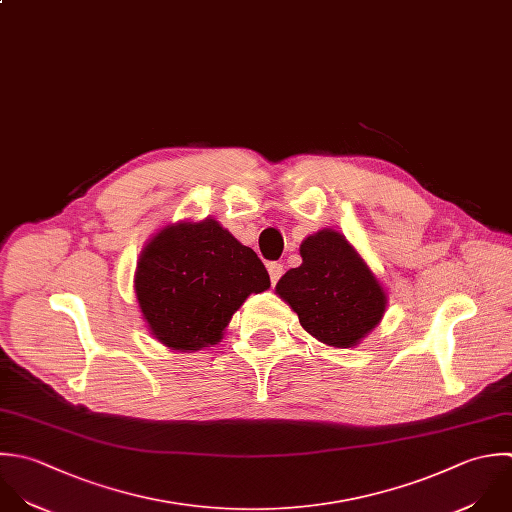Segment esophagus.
<instances>
[{
    "label": "esophagus",
    "mask_w": 512,
    "mask_h": 512,
    "mask_svg": "<svg viewBox=\"0 0 512 512\" xmlns=\"http://www.w3.org/2000/svg\"><path fill=\"white\" fill-rule=\"evenodd\" d=\"M267 271H269L271 283L275 285V283L281 279V275H283V265H281V263H269V265H267Z\"/></svg>",
    "instance_id": "1"
}]
</instances>
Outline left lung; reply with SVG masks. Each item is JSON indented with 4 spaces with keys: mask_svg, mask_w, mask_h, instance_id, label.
<instances>
[{
    "mask_svg": "<svg viewBox=\"0 0 512 512\" xmlns=\"http://www.w3.org/2000/svg\"><path fill=\"white\" fill-rule=\"evenodd\" d=\"M303 263L289 269L275 293L301 327L333 349L357 347L385 317L389 295L347 237L331 227L303 239Z\"/></svg>",
    "mask_w": 512,
    "mask_h": 512,
    "instance_id": "1",
    "label": "left lung"
}]
</instances>
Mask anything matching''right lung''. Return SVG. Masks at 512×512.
Returning <instances> with one entry per match:
<instances>
[{"instance_id":"1","label":"right lung","mask_w":512,"mask_h":512,"mask_svg":"<svg viewBox=\"0 0 512 512\" xmlns=\"http://www.w3.org/2000/svg\"><path fill=\"white\" fill-rule=\"evenodd\" d=\"M269 287V273L257 253L213 217L169 223L153 233L133 279L149 333L179 353L221 343L247 297Z\"/></svg>"}]
</instances>
